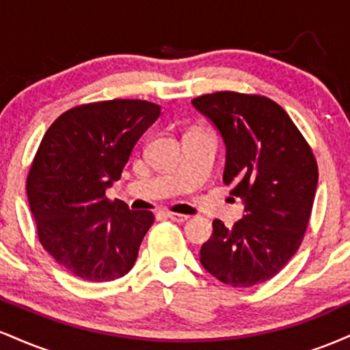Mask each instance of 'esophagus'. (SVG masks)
<instances>
[{
  "mask_svg": "<svg viewBox=\"0 0 350 350\" xmlns=\"http://www.w3.org/2000/svg\"><path fill=\"white\" fill-rule=\"evenodd\" d=\"M167 217V219H171V220H174V222H178V224H183V222H186V220L189 219L187 215H184V214H176V212H166V214H164Z\"/></svg>",
  "mask_w": 350,
  "mask_h": 350,
  "instance_id": "esophagus-1",
  "label": "esophagus"
}]
</instances>
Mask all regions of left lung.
I'll use <instances>...</instances> for the list:
<instances>
[{"instance_id":"obj_1","label":"left lung","mask_w":350,"mask_h":350,"mask_svg":"<svg viewBox=\"0 0 350 350\" xmlns=\"http://www.w3.org/2000/svg\"><path fill=\"white\" fill-rule=\"evenodd\" d=\"M192 105L222 135L224 183L245 204V215L232 228L212 222L200 263L234 288L263 283L303 242L317 186L316 158L290 115L270 98L215 92Z\"/></svg>"}]
</instances>
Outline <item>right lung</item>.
Segmentation results:
<instances>
[{
    "mask_svg": "<svg viewBox=\"0 0 350 350\" xmlns=\"http://www.w3.org/2000/svg\"><path fill=\"white\" fill-rule=\"evenodd\" d=\"M161 115L146 100H107L74 107L44 135L26 191L39 242L79 278L113 281L133 268L150 211H130L105 196L136 142Z\"/></svg>",
    "mask_w": 350,
    "mask_h": 350,
    "instance_id": "1",
    "label": "right lung"
}]
</instances>
